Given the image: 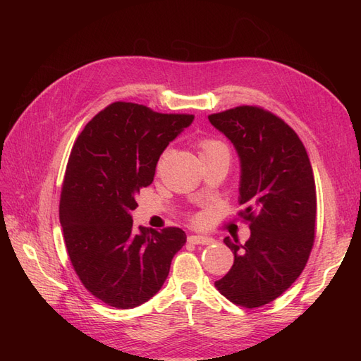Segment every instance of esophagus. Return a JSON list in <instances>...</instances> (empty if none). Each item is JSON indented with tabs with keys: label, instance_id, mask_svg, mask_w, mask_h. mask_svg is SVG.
Segmentation results:
<instances>
[{
	"label": "esophagus",
	"instance_id": "1",
	"mask_svg": "<svg viewBox=\"0 0 361 361\" xmlns=\"http://www.w3.org/2000/svg\"><path fill=\"white\" fill-rule=\"evenodd\" d=\"M188 243L194 244V245H209L214 243L212 238H207V236H199V235H191L188 238Z\"/></svg>",
	"mask_w": 361,
	"mask_h": 361
}]
</instances>
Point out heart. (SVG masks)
Instances as JSON below:
<instances>
[{
  "instance_id": "1",
  "label": "heart",
  "mask_w": 361,
  "mask_h": 361,
  "mask_svg": "<svg viewBox=\"0 0 361 361\" xmlns=\"http://www.w3.org/2000/svg\"><path fill=\"white\" fill-rule=\"evenodd\" d=\"M197 147H199V155H200V158L214 155V154H216V152H220V150L226 149V146L221 143L220 140L209 138V137L200 138V140L197 141Z\"/></svg>"
}]
</instances>
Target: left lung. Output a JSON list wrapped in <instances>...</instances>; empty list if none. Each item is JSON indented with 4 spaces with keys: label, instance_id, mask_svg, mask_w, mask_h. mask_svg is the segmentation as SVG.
I'll list each match as a JSON object with an SVG mask.
<instances>
[{
    "label": "left lung",
    "instance_id": "1",
    "mask_svg": "<svg viewBox=\"0 0 361 361\" xmlns=\"http://www.w3.org/2000/svg\"><path fill=\"white\" fill-rule=\"evenodd\" d=\"M232 141L241 159L238 215L250 226L245 244L224 238L233 251L231 271L215 288L236 305L262 307L300 277L314 243L316 187L298 134L256 105L207 116Z\"/></svg>",
    "mask_w": 361,
    "mask_h": 361
}]
</instances>
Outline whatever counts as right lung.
Listing matches in <instances>:
<instances>
[{
  "instance_id": "right-lung-1",
  "label": "right lung",
  "mask_w": 361,
  "mask_h": 361,
  "mask_svg": "<svg viewBox=\"0 0 361 361\" xmlns=\"http://www.w3.org/2000/svg\"><path fill=\"white\" fill-rule=\"evenodd\" d=\"M192 118L114 102L85 125L71 150L60 194L64 244L84 288L111 307L134 309L154 297L187 241L179 227L135 233L130 212L164 149Z\"/></svg>"
}]
</instances>
